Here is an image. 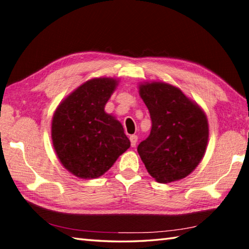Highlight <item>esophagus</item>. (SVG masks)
Here are the masks:
<instances>
[{
	"label": "esophagus",
	"mask_w": 249,
	"mask_h": 249,
	"mask_svg": "<svg viewBox=\"0 0 249 249\" xmlns=\"http://www.w3.org/2000/svg\"><path fill=\"white\" fill-rule=\"evenodd\" d=\"M129 140H130V144H132V147H135V146H136V143H137L138 137L136 136V135H132V136L129 137Z\"/></svg>",
	"instance_id": "esophagus-1"
}]
</instances>
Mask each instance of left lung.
<instances>
[{
	"instance_id": "1",
	"label": "left lung",
	"mask_w": 249,
	"mask_h": 249,
	"mask_svg": "<svg viewBox=\"0 0 249 249\" xmlns=\"http://www.w3.org/2000/svg\"><path fill=\"white\" fill-rule=\"evenodd\" d=\"M139 96L151 117V132L138 144L144 166L157 182L186 178L205 156L209 127L201 107L170 84L139 85Z\"/></svg>"
}]
</instances>
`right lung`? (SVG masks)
<instances>
[{
    "label": "right lung",
    "mask_w": 249,
    "mask_h": 249,
    "mask_svg": "<svg viewBox=\"0 0 249 249\" xmlns=\"http://www.w3.org/2000/svg\"><path fill=\"white\" fill-rule=\"evenodd\" d=\"M117 86L114 78L86 81L53 114L51 137L64 168L79 178L101 176L130 147L122 124L105 107Z\"/></svg>",
    "instance_id": "1"
}]
</instances>
